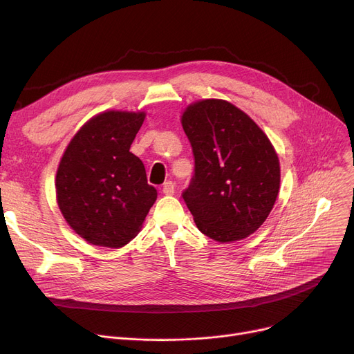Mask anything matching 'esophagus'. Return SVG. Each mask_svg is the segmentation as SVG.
<instances>
[{
  "mask_svg": "<svg viewBox=\"0 0 354 354\" xmlns=\"http://www.w3.org/2000/svg\"><path fill=\"white\" fill-rule=\"evenodd\" d=\"M162 192L165 195H174L175 194V183L172 180L165 182L163 187H162Z\"/></svg>",
  "mask_w": 354,
  "mask_h": 354,
  "instance_id": "obj_1",
  "label": "esophagus"
}]
</instances>
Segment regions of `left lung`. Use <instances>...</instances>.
<instances>
[{"label": "left lung", "mask_w": 354, "mask_h": 354, "mask_svg": "<svg viewBox=\"0 0 354 354\" xmlns=\"http://www.w3.org/2000/svg\"><path fill=\"white\" fill-rule=\"evenodd\" d=\"M182 126L195 172L182 198L198 230L218 243L255 232L280 189V160L258 124L234 104L207 99L187 107Z\"/></svg>", "instance_id": "left-lung-1"}]
</instances>
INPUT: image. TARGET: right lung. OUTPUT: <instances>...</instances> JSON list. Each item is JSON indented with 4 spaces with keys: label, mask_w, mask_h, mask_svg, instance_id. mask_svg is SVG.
Instances as JSON below:
<instances>
[{
    "label": "right lung",
    "mask_w": 354,
    "mask_h": 354,
    "mask_svg": "<svg viewBox=\"0 0 354 354\" xmlns=\"http://www.w3.org/2000/svg\"><path fill=\"white\" fill-rule=\"evenodd\" d=\"M143 120V111L110 110L91 118L60 160L59 208L67 224L93 245H126L158 198L142 160L129 152Z\"/></svg>",
    "instance_id": "1"
}]
</instances>
